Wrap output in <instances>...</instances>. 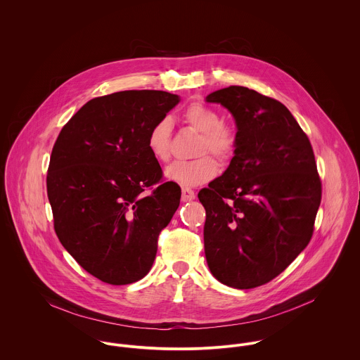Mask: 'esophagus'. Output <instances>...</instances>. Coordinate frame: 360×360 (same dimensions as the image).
<instances>
[{"mask_svg": "<svg viewBox=\"0 0 360 360\" xmlns=\"http://www.w3.org/2000/svg\"><path fill=\"white\" fill-rule=\"evenodd\" d=\"M194 198H195L194 190H191L190 187H183V188H181V200H183L184 202L193 201Z\"/></svg>", "mask_w": 360, "mask_h": 360, "instance_id": "34e87169", "label": "esophagus"}]
</instances>
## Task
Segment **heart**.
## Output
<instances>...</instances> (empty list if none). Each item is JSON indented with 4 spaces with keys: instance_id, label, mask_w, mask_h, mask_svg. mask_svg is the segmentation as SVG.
I'll return each instance as SVG.
<instances>
[{
    "instance_id": "obj_1",
    "label": "heart",
    "mask_w": 360,
    "mask_h": 360,
    "mask_svg": "<svg viewBox=\"0 0 360 360\" xmlns=\"http://www.w3.org/2000/svg\"><path fill=\"white\" fill-rule=\"evenodd\" d=\"M184 122L201 133L197 155L193 160H177L166 167L165 176L169 181L181 186H198L213 179L217 172L216 162L205 153L216 156L220 162H229L237 150V137L229 127L223 126L220 115L202 103L190 105L183 113ZM172 124L167 119L156 122L148 133L147 146L156 160L166 162L170 158Z\"/></svg>"
}]
</instances>
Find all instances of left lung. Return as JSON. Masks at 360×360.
<instances>
[{"label":"left lung","mask_w":360,"mask_h":360,"mask_svg":"<svg viewBox=\"0 0 360 360\" xmlns=\"http://www.w3.org/2000/svg\"><path fill=\"white\" fill-rule=\"evenodd\" d=\"M206 103L230 110L237 150L202 188L205 257L221 284L248 290L284 271L309 244L321 183L308 136L291 112L255 90L230 86Z\"/></svg>","instance_id":"left-lung-1"}]
</instances>
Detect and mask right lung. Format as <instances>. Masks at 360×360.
<instances>
[{"mask_svg":"<svg viewBox=\"0 0 360 360\" xmlns=\"http://www.w3.org/2000/svg\"><path fill=\"white\" fill-rule=\"evenodd\" d=\"M179 103V96L156 90L93 98L53 144L47 194L55 233L103 283L124 285L148 274L159 233L180 205V187L162 183L147 146L151 127Z\"/></svg>","mask_w":360,"mask_h":360,"instance_id":"add662e5","label":"right lung"}]
</instances>
